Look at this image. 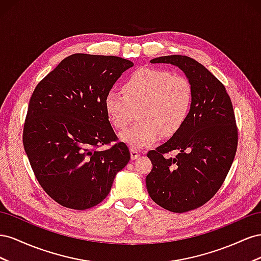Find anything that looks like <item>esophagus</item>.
<instances>
[{"label": "esophagus", "mask_w": 261, "mask_h": 261, "mask_svg": "<svg viewBox=\"0 0 261 261\" xmlns=\"http://www.w3.org/2000/svg\"><path fill=\"white\" fill-rule=\"evenodd\" d=\"M130 153H131V159H132V160H136V159H138L139 156L141 155L140 151L136 150V148H131V150H130Z\"/></svg>", "instance_id": "esophagus-1"}]
</instances>
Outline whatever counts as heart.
Instances as JSON below:
<instances>
[{"instance_id": "1", "label": "heart", "mask_w": 261, "mask_h": 261, "mask_svg": "<svg viewBox=\"0 0 261 261\" xmlns=\"http://www.w3.org/2000/svg\"><path fill=\"white\" fill-rule=\"evenodd\" d=\"M121 92L109 91L103 107L117 130L128 128L137 111L139 122L121 135L132 147L153 145L163 135L174 136L187 120L193 101L189 79L161 69L133 72L123 82Z\"/></svg>"}]
</instances>
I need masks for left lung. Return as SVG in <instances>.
<instances>
[{
	"instance_id": "left-lung-1",
	"label": "left lung",
	"mask_w": 261,
	"mask_h": 261,
	"mask_svg": "<svg viewBox=\"0 0 261 261\" xmlns=\"http://www.w3.org/2000/svg\"><path fill=\"white\" fill-rule=\"evenodd\" d=\"M151 62L177 65L193 87L181 129L146 154L153 164L146 176L152 200L170 212H188L214 197L232 166L238 142L232 100L222 82L192 58L165 56Z\"/></svg>"
}]
</instances>
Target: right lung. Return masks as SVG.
<instances>
[{
	"mask_svg": "<svg viewBox=\"0 0 261 261\" xmlns=\"http://www.w3.org/2000/svg\"><path fill=\"white\" fill-rule=\"evenodd\" d=\"M132 65L120 57L75 54L35 88L23 144L37 180L62 206L86 210L100 203L116 174L130 161L128 146L110 125L103 99ZM102 145L110 148L99 151Z\"/></svg>",
	"mask_w": 261,
	"mask_h": 261,
	"instance_id": "right-lung-1",
	"label": "right lung"
}]
</instances>
